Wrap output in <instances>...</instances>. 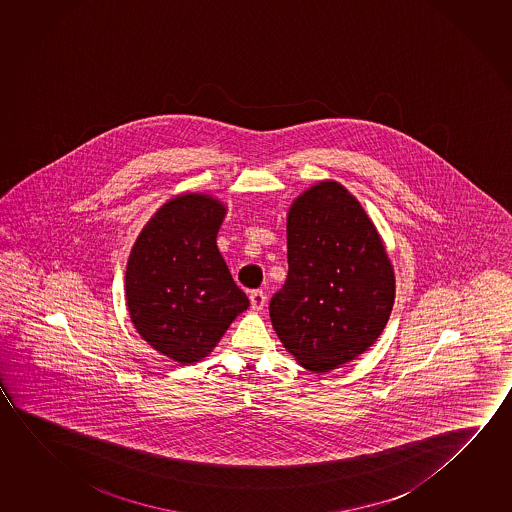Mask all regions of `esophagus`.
<instances>
[{
	"label": "esophagus",
	"instance_id": "obj_1",
	"mask_svg": "<svg viewBox=\"0 0 512 512\" xmlns=\"http://www.w3.org/2000/svg\"><path fill=\"white\" fill-rule=\"evenodd\" d=\"M266 292L264 291H252L250 292V303H252L253 310H262L266 307Z\"/></svg>",
	"mask_w": 512,
	"mask_h": 512
}]
</instances>
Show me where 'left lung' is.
<instances>
[{
    "label": "left lung",
    "mask_w": 512,
    "mask_h": 512,
    "mask_svg": "<svg viewBox=\"0 0 512 512\" xmlns=\"http://www.w3.org/2000/svg\"><path fill=\"white\" fill-rule=\"evenodd\" d=\"M287 262L269 315L299 365L339 369L378 340L394 307V269L374 223L344 186L319 182L292 204Z\"/></svg>",
    "instance_id": "8db88e82"
}]
</instances>
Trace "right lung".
I'll use <instances>...</instances> for the list:
<instances>
[{
    "label": "right lung",
    "mask_w": 512,
    "mask_h": 512,
    "mask_svg": "<svg viewBox=\"0 0 512 512\" xmlns=\"http://www.w3.org/2000/svg\"><path fill=\"white\" fill-rule=\"evenodd\" d=\"M225 207L189 193L166 202L136 239L126 269L134 328L159 353L193 363L250 307L216 246Z\"/></svg>",
    "instance_id": "add662e5"
}]
</instances>
